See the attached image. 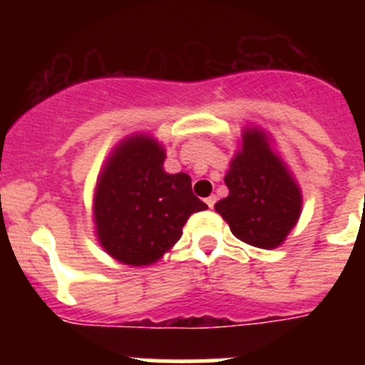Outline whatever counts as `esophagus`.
Returning <instances> with one entry per match:
<instances>
[{
    "label": "esophagus",
    "mask_w": 365,
    "mask_h": 365,
    "mask_svg": "<svg viewBox=\"0 0 365 365\" xmlns=\"http://www.w3.org/2000/svg\"><path fill=\"white\" fill-rule=\"evenodd\" d=\"M205 202H206V205H208V208H214V205H215V195H210V197H206Z\"/></svg>",
    "instance_id": "34e87169"
}]
</instances>
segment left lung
I'll use <instances>...</instances> for the list:
<instances>
[{
  "mask_svg": "<svg viewBox=\"0 0 365 365\" xmlns=\"http://www.w3.org/2000/svg\"><path fill=\"white\" fill-rule=\"evenodd\" d=\"M228 197L215 212L232 234L257 248H276L287 240L302 214V190L261 128H245L241 146L225 175Z\"/></svg>",
  "mask_w": 365,
  "mask_h": 365,
  "instance_id": "1",
  "label": "left lung"
}]
</instances>
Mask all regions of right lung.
<instances>
[{
	"label": "right lung",
	"instance_id": "1",
	"mask_svg": "<svg viewBox=\"0 0 365 365\" xmlns=\"http://www.w3.org/2000/svg\"><path fill=\"white\" fill-rule=\"evenodd\" d=\"M166 148L148 133L122 138L96 179L93 221L100 247L130 267L159 261L182 227L208 206L193 195L186 173L164 172Z\"/></svg>",
	"mask_w": 365,
	"mask_h": 365
}]
</instances>
